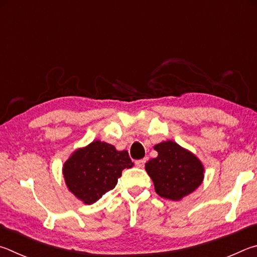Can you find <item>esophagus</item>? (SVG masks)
Segmentation results:
<instances>
[{"label": "esophagus", "instance_id": "obj_1", "mask_svg": "<svg viewBox=\"0 0 257 257\" xmlns=\"http://www.w3.org/2000/svg\"><path fill=\"white\" fill-rule=\"evenodd\" d=\"M146 163H147V158H143V159H140V160H137L136 165H137L138 168H143V167H145Z\"/></svg>", "mask_w": 257, "mask_h": 257}]
</instances>
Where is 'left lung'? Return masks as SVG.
Here are the masks:
<instances>
[{
	"label": "left lung",
	"instance_id": "left-lung-1",
	"mask_svg": "<svg viewBox=\"0 0 257 257\" xmlns=\"http://www.w3.org/2000/svg\"><path fill=\"white\" fill-rule=\"evenodd\" d=\"M155 150L158 157L148 161L146 170L159 196L178 201L201 185L204 168L190 151L173 141L161 142L155 146Z\"/></svg>",
	"mask_w": 257,
	"mask_h": 257
}]
</instances>
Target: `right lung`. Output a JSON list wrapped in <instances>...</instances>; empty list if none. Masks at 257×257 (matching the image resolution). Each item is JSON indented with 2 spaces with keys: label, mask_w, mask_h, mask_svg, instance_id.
Instances as JSON below:
<instances>
[{
  "label": "right lung",
  "mask_w": 257,
  "mask_h": 257,
  "mask_svg": "<svg viewBox=\"0 0 257 257\" xmlns=\"http://www.w3.org/2000/svg\"><path fill=\"white\" fill-rule=\"evenodd\" d=\"M133 165L126 150L117 151L109 143L93 141L67 159L63 175L69 190L85 204H92L115 187L121 170Z\"/></svg>",
  "instance_id": "1"
}]
</instances>
